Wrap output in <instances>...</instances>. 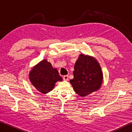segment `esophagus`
<instances>
[{"label":"esophagus","mask_w":132,"mask_h":132,"mask_svg":"<svg viewBox=\"0 0 132 132\" xmlns=\"http://www.w3.org/2000/svg\"><path fill=\"white\" fill-rule=\"evenodd\" d=\"M63 79L64 81H68L69 80V76L68 75H66V76H64L63 77Z\"/></svg>","instance_id":"1"}]
</instances>
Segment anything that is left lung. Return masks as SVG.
<instances>
[{
  "instance_id": "left-lung-1",
  "label": "left lung",
  "mask_w": 132,
  "mask_h": 132,
  "mask_svg": "<svg viewBox=\"0 0 132 132\" xmlns=\"http://www.w3.org/2000/svg\"><path fill=\"white\" fill-rule=\"evenodd\" d=\"M74 69V78L70 82L78 95L86 97L101 87L103 73L94 57L81 53L76 62Z\"/></svg>"
}]
</instances>
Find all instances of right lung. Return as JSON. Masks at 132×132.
<instances>
[{"label":"right lung","mask_w":132,"mask_h":132,"mask_svg":"<svg viewBox=\"0 0 132 132\" xmlns=\"http://www.w3.org/2000/svg\"><path fill=\"white\" fill-rule=\"evenodd\" d=\"M29 79L34 87L42 94L52 91L56 82L62 81L57 69L53 68L46 59L42 60L31 69Z\"/></svg>","instance_id":"obj_1"}]
</instances>
